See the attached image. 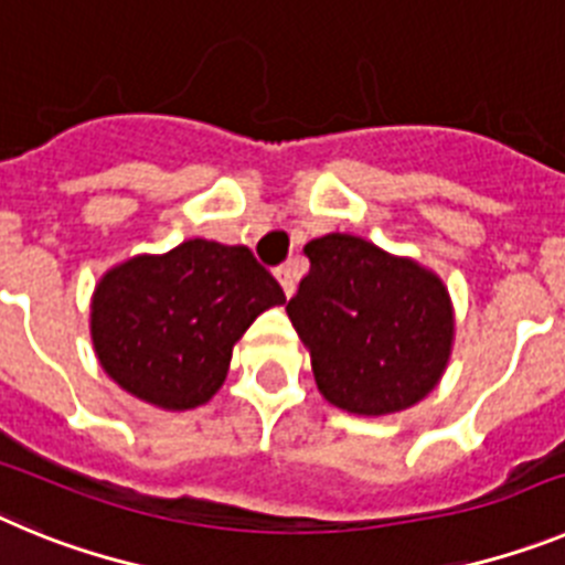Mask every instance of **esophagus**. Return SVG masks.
<instances>
[{"mask_svg":"<svg viewBox=\"0 0 565 565\" xmlns=\"http://www.w3.org/2000/svg\"><path fill=\"white\" fill-rule=\"evenodd\" d=\"M277 279H279V286H282V291H286V297H291L294 288H297V279H294V271L291 266H279L277 271Z\"/></svg>","mask_w":565,"mask_h":565,"instance_id":"1","label":"esophagus"}]
</instances>
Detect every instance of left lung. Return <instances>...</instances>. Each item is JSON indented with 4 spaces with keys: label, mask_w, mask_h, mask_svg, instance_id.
Instances as JSON below:
<instances>
[{
    "label": "left lung",
    "mask_w": 565,
    "mask_h": 565,
    "mask_svg": "<svg viewBox=\"0 0 565 565\" xmlns=\"http://www.w3.org/2000/svg\"><path fill=\"white\" fill-rule=\"evenodd\" d=\"M306 257L311 271L286 311L311 351L319 393L356 416L422 402L450 362L456 333L438 274L339 232L311 239Z\"/></svg>",
    "instance_id": "1"
}]
</instances>
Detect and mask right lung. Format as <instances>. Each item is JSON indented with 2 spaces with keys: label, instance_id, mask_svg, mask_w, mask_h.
Masks as SVG:
<instances>
[{
  "label": "right lung",
  "instance_id": "add662e5",
  "mask_svg": "<svg viewBox=\"0 0 565 565\" xmlns=\"http://www.w3.org/2000/svg\"><path fill=\"white\" fill-rule=\"evenodd\" d=\"M286 294L246 246L186 239L109 268L93 294V348L118 387L192 411L226 382L232 348Z\"/></svg>",
  "mask_w": 565,
  "mask_h": 565
}]
</instances>
